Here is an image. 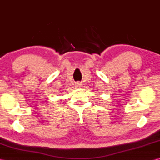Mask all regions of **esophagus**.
Here are the masks:
<instances>
[{
  "label": "esophagus",
  "instance_id": "esophagus-1",
  "mask_svg": "<svg viewBox=\"0 0 160 160\" xmlns=\"http://www.w3.org/2000/svg\"><path fill=\"white\" fill-rule=\"evenodd\" d=\"M76 84L77 87H81V86H82V84H81L80 82H77Z\"/></svg>",
  "mask_w": 160,
  "mask_h": 160
}]
</instances>
